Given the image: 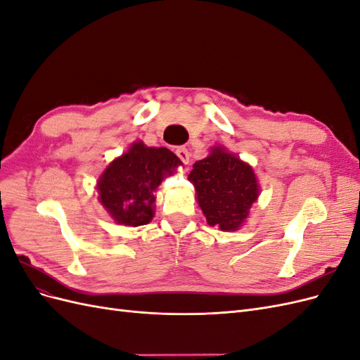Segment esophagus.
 Segmentation results:
<instances>
[{
    "mask_svg": "<svg viewBox=\"0 0 360 360\" xmlns=\"http://www.w3.org/2000/svg\"><path fill=\"white\" fill-rule=\"evenodd\" d=\"M176 155L179 156V159L184 163V165H188L189 163V151H188V148L186 147H179L177 150H176Z\"/></svg>",
    "mask_w": 360,
    "mask_h": 360,
    "instance_id": "esophagus-1",
    "label": "esophagus"
}]
</instances>
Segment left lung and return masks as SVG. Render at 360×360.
Wrapping results in <instances>:
<instances>
[{
  "label": "left lung",
  "mask_w": 360,
  "mask_h": 360,
  "mask_svg": "<svg viewBox=\"0 0 360 360\" xmlns=\"http://www.w3.org/2000/svg\"><path fill=\"white\" fill-rule=\"evenodd\" d=\"M188 179L193 183L207 224L222 231L238 230L259 195L252 167L219 146L193 163Z\"/></svg>",
  "instance_id": "left-lung-1"
}]
</instances>
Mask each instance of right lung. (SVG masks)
<instances>
[{"label": "right lung", "instance_id": "obj_1", "mask_svg": "<svg viewBox=\"0 0 360 360\" xmlns=\"http://www.w3.org/2000/svg\"><path fill=\"white\" fill-rule=\"evenodd\" d=\"M180 165L171 150L136 141L102 172L97 181L99 201L117 224L147 225L155 216V191Z\"/></svg>", "mask_w": 360, "mask_h": 360}]
</instances>
